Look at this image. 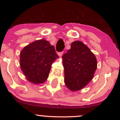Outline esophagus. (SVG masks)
<instances>
[{
	"mask_svg": "<svg viewBox=\"0 0 120 120\" xmlns=\"http://www.w3.org/2000/svg\"><path fill=\"white\" fill-rule=\"evenodd\" d=\"M63 55V51L58 52V55L59 56H62V55Z\"/></svg>",
	"mask_w": 120,
	"mask_h": 120,
	"instance_id": "obj_1",
	"label": "esophagus"
}]
</instances>
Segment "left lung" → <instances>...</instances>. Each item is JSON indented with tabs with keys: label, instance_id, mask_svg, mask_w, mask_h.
<instances>
[{
	"label": "left lung",
	"instance_id": "8db88e82",
	"mask_svg": "<svg viewBox=\"0 0 120 120\" xmlns=\"http://www.w3.org/2000/svg\"><path fill=\"white\" fill-rule=\"evenodd\" d=\"M65 83L71 91L81 90L93 78L97 68L94 53L85 44L75 41L63 56Z\"/></svg>",
	"mask_w": 120,
	"mask_h": 120
}]
</instances>
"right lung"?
<instances>
[{"mask_svg":"<svg viewBox=\"0 0 120 120\" xmlns=\"http://www.w3.org/2000/svg\"><path fill=\"white\" fill-rule=\"evenodd\" d=\"M55 52L54 46L45 39L24 47L20 53V66L27 80L35 84L45 82L52 63L59 57Z\"/></svg>","mask_w":120,"mask_h":120,"instance_id":"right-lung-1","label":"right lung"}]
</instances>
